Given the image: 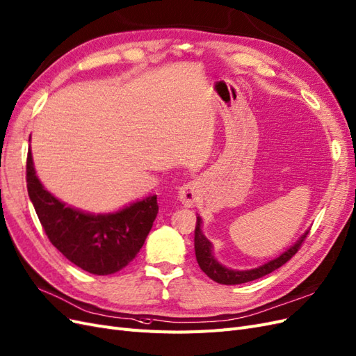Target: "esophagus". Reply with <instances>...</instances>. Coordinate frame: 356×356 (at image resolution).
<instances>
[{
  "instance_id": "obj_1",
  "label": "esophagus",
  "mask_w": 356,
  "mask_h": 356,
  "mask_svg": "<svg viewBox=\"0 0 356 356\" xmlns=\"http://www.w3.org/2000/svg\"><path fill=\"white\" fill-rule=\"evenodd\" d=\"M198 195H200L198 183L197 181H188L186 185H183L181 188H179L177 198L183 205H186V207H192V205L197 202Z\"/></svg>"
}]
</instances>
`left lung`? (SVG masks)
<instances>
[{
    "label": "left lung",
    "mask_w": 356,
    "mask_h": 356,
    "mask_svg": "<svg viewBox=\"0 0 356 356\" xmlns=\"http://www.w3.org/2000/svg\"><path fill=\"white\" fill-rule=\"evenodd\" d=\"M307 234H309V231H306L290 248H286L284 253H281L278 257L263 263V265L253 268V269L238 270V269L226 268L214 257V253H213L214 247L211 244V241L202 232L201 216H197V227H195V256H197V261H198L200 268L202 269V272L207 275V277H210L213 281L219 282V284H225V285L244 284V282L259 280L261 277H265V275L273 272L275 269L281 268L284 263L289 261L297 253V250L300 248Z\"/></svg>",
    "instance_id": "1"
}]
</instances>
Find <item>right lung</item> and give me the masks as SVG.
<instances>
[{
    "instance_id": "right-lung-1",
    "label": "right lung",
    "mask_w": 356,
    "mask_h": 356,
    "mask_svg": "<svg viewBox=\"0 0 356 356\" xmlns=\"http://www.w3.org/2000/svg\"><path fill=\"white\" fill-rule=\"evenodd\" d=\"M28 195L50 243L74 265L95 275L121 270L139 253L158 214L156 195L117 211L88 213L67 205L44 188L29 149Z\"/></svg>"
}]
</instances>
